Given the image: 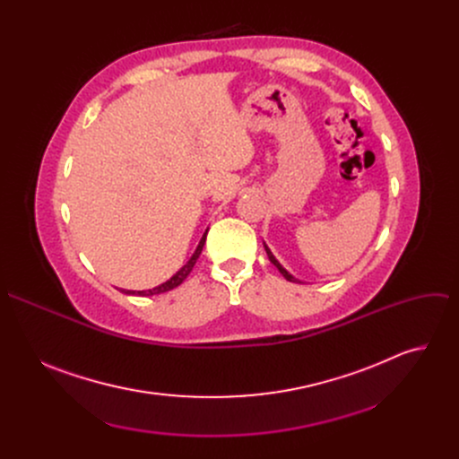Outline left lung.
<instances>
[{
  "label": "left lung",
  "mask_w": 459,
  "mask_h": 459,
  "mask_svg": "<svg viewBox=\"0 0 459 459\" xmlns=\"http://www.w3.org/2000/svg\"><path fill=\"white\" fill-rule=\"evenodd\" d=\"M265 250H267V255H269V259H271L273 264L278 267V271L283 274V278H285V280H289V281H294V283H299V281H298L294 276H290V274H289V273H287V271H285V269L280 265V261H278V259L273 255V252L269 250V247H267V245H265Z\"/></svg>",
  "instance_id": "left-lung-1"
}]
</instances>
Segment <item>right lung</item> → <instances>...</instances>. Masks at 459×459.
Segmentation results:
<instances>
[{
  "mask_svg": "<svg viewBox=\"0 0 459 459\" xmlns=\"http://www.w3.org/2000/svg\"><path fill=\"white\" fill-rule=\"evenodd\" d=\"M205 239H207V232L204 234V238H202V241H200V245H198V248H195V252H194V255L188 259V264L186 265H183L169 281H165V283H161L160 287H154V289H149V290H138V292H130V290H126V294H138V296H154V294H161V292H167V290H172V289H176L178 285H181L185 280H186V276L190 274V271H192V267L195 265V261H198V257H200V254H202V250H204V245H205Z\"/></svg>",
  "mask_w": 459,
  "mask_h": 459,
  "instance_id": "1",
  "label": "right lung"
}]
</instances>
